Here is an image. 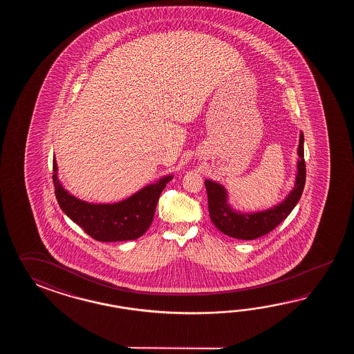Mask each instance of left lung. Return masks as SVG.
I'll use <instances>...</instances> for the list:
<instances>
[{"instance_id": "8db88e82", "label": "left lung", "mask_w": 354, "mask_h": 354, "mask_svg": "<svg viewBox=\"0 0 354 354\" xmlns=\"http://www.w3.org/2000/svg\"><path fill=\"white\" fill-rule=\"evenodd\" d=\"M299 162H297V176L296 183L290 195L287 196L283 203L271 207L268 210L253 214H241L234 211L226 203L225 188L212 180H205L209 201V214L211 221L218 227L221 233L227 236L253 241L259 236L272 232L276 226L279 225L285 218L294 210L296 203H299L306 180V165L304 158V136L301 133L299 143Z\"/></svg>"}]
</instances>
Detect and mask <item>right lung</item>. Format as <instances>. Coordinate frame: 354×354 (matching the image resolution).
Segmentation results:
<instances>
[{
	"label": "right lung",
	"mask_w": 354,
	"mask_h": 354,
	"mask_svg": "<svg viewBox=\"0 0 354 354\" xmlns=\"http://www.w3.org/2000/svg\"><path fill=\"white\" fill-rule=\"evenodd\" d=\"M53 169L54 189L60 209L98 241H134L142 236L153 221L159 196L172 180V176H167L120 203L95 205L75 198L62 187L55 158Z\"/></svg>",
	"instance_id": "right-lung-1"
}]
</instances>
